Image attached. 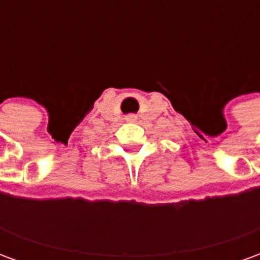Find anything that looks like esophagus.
Instances as JSON below:
<instances>
[{"label": "esophagus", "mask_w": 260, "mask_h": 260, "mask_svg": "<svg viewBox=\"0 0 260 260\" xmlns=\"http://www.w3.org/2000/svg\"><path fill=\"white\" fill-rule=\"evenodd\" d=\"M126 121H129V122H134V121H136L135 114H129V115H126Z\"/></svg>", "instance_id": "obj_1"}]
</instances>
